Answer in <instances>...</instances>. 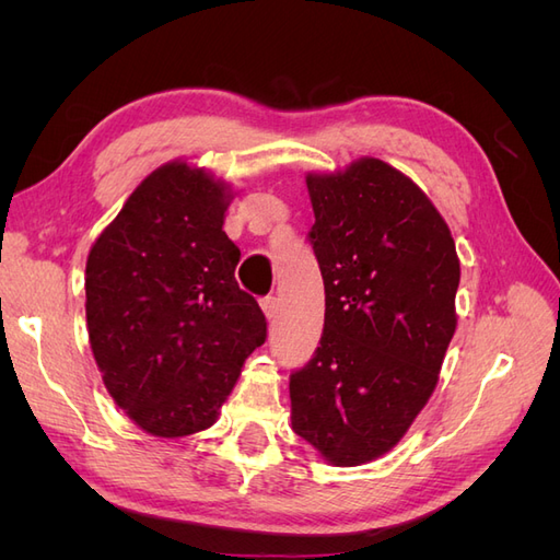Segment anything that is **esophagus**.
Masks as SVG:
<instances>
[{
	"label": "esophagus",
	"instance_id": "obj_1",
	"mask_svg": "<svg viewBox=\"0 0 560 560\" xmlns=\"http://www.w3.org/2000/svg\"><path fill=\"white\" fill-rule=\"evenodd\" d=\"M261 308L266 313L268 319H276L278 317V311H280V301L276 296H264L261 299Z\"/></svg>",
	"mask_w": 560,
	"mask_h": 560
}]
</instances>
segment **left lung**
<instances>
[{
    "label": "left lung",
    "instance_id": "1",
    "mask_svg": "<svg viewBox=\"0 0 560 560\" xmlns=\"http://www.w3.org/2000/svg\"><path fill=\"white\" fill-rule=\"evenodd\" d=\"M306 184L325 327L290 376L292 425L329 463L362 465L393 448L432 395L460 261L430 198L387 163L362 159Z\"/></svg>",
    "mask_w": 560,
    "mask_h": 560
}]
</instances>
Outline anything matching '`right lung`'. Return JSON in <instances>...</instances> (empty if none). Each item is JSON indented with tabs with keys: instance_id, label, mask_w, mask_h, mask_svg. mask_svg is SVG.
I'll return each mask as SVG.
<instances>
[{
	"instance_id": "right-lung-1",
	"label": "right lung",
	"mask_w": 560,
	"mask_h": 560,
	"mask_svg": "<svg viewBox=\"0 0 560 560\" xmlns=\"http://www.w3.org/2000/svg\"><path fill=\"white\" fill-rule=\"evenodd\" d=\"M224 210L222 184L167 163L89 254L93 358L114 401L156 436L210 428L266 341V315L235 280L241 249L222 231Z\"/></svg>"
}]
</instances>
